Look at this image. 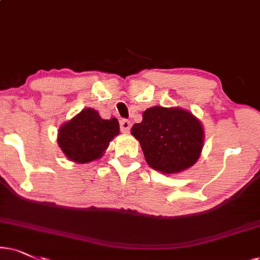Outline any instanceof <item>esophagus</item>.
<instances>
[{
    "label": "esophagus",
    "instance_id": "obj_1",
    "mask_svg": "<svg viewBox=\"0 0 260 260\" xmlns=\"http://www.w3.org/2000/svg\"><path fill=\"white\" fill-rule=\"evenodd\" d=\"M131 129V121L130 120H126V119H123L120 120V130L123 134H127Z\"/></svg>",
    "mask_w": 260,
    "mask_h": 260
}]
</instances>
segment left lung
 Masks as SVG:
<instances>
[{
  "mask_svg": "<svg viewBox=\"0 0 260 260\" xmlns=\"http://www.w3.org/2000/svg\"><path fill=\"white\" fill-rule=\"evenodd\" d=\"M150 168L174 175L191 168L204 148L201 121L184 108L154 106L142 114V121L131 127Z\"/></svg>",
  "mask_w": 260,
  "mask_h": 260,
  "instance_id": "1",
  "label": "left lung"
}]
</instances>
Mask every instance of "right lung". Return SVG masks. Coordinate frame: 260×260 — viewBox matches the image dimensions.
<instances>
[{"mask_svg":"<svg viewBox=\"0 0 260 260\" xmlns=\"http://www.w3.org/2000/svg\"><path fill=\"white\" fill-rule=\"evenodd\" d=\"M119 135L117 118L102 119L94 108H84L57 131V145L77 164H88L105 154L110 142Z\"/></svg>","mask_w":260,"mask_h":260,"instance_id":"right-lung-1","label":"right lung"}]
</instances>
